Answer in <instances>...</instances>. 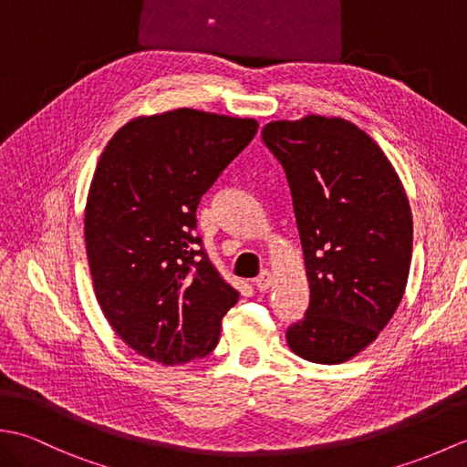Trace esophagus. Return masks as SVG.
<instances>
[{"label":"esophagus","mask_w":467,"mask_h":467,"mask_svg":"<svg viewBox=\"0 0 467 467\" xmlns=\"http://www.w3.org/2000/svg\"><path fill=\"white\" fill-rule=\"evenodd\" d=\"M271 283H273V276H271V273L269 271H263L259 276H256L254 279V286H256V291H266L271 286Z\"/></svg>","instance_id":"obj_1"}]
</instances>
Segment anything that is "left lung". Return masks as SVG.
<instances>
[{
	"label": "left lung",
	"mask_w": 467,
	"mask_h": 467,
	"mask_svg": "<svg viewBox=\"0 0 467 467\" xmlns=\"http://www.w3.org/2000/svg\"><path fill=\"white\" fill-rule=\"evenodd\" d=\"M261 136L291 188L311 289L286 343L306 361H349L403 296L413 244L408 196L381 148L343 118L279 120Z\"/></svg>",
	"instance_id": "obj_1"
}]
</instances>
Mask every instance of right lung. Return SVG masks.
Listing matches in <instances>:
<instances>
[{"instance_id":"right-lung-1","label":"right lung","mask_w":467,"mask_h":467,"mask_svg":"<svg viewBox=\"0 0 467 467\" xmlns=\"http://www.w3.org/2000/svg\"><path fill=\"white\" fill-rule=\"evenodd\" d=\"M256 128L251 118L181 108L128 122L100 156L84 216L96 299L148 359L208 355L239 301L194 234L196 208Z\"/></svg>"}]
</instances>
